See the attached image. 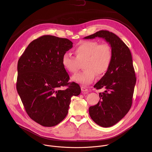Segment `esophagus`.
Segmentation results:
<instances>
[{
  "label": "esophagus",
  "instance_id": "1",
  "mask_svg": "<svg viewBox=\"0 0 152 152\" xmlns=\"http://www.w3.org/2000/svg\"><path fill=\"white\" fill-rule=\"evenodd\" d=\"M81 91H82L83 92H88V89H87L86 87H84V86H81Z\"/></svg>",
  "mask_w": 152,
  "mask_h": 152
}]
</instances>
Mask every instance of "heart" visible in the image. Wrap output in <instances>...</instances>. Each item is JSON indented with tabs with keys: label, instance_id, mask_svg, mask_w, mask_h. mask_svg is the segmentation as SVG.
<instances>
[{
	"label": "heart",
	"instance_id": "b5f03b06",
	"mask_svg": "<svg viewBox=\"0 0 152 152\" xmlns=\"http://www.w3.org/2000/svg\"><path fill=\"white\" fill-rule=\"evenodd\" d=\"M75 57L68 53L63 54L61 63L70 73H75L79 68V62L83 63L82 72L74 75L72 80L87 86L91 84L96 77V73H105L112 60L113 53L108 43L99 44L96 41H86L78 44L74 49Z\"/></svg>",
	"mask_w": 152,
	"mask_h": 152
}]
</instances>
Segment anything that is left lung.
<instances>
[{
	"mask_svg": "<svg viewBox=\"0 0 152 152\" xmlns=\"http://www.w3.org/2000/svg\"><path fill=\"white\" fill-rule=\"evenodd\" d=\"M96 37L104 39L110 44L113 57L108 71L94 87L106 90L99 94L100 100L89 108V113L97 125L108 128L118 123L129 112L136 77L130 50L125 43L107 30H100L84 39Z\"/></svg>",
	"mask_w": 152,
	"mask_h": 152,
	"instance_id": "left-lung-1",
	"label": "left lung"
}]
</instances>
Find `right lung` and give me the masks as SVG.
Returning <instances> with one entry per match:
<instances>
[{"instance_id":"obj_1","label":"right lung","mask_w":152,"mask_h":152,"mask_svg":"<svg viewBox=\"0 0 152 152\" xmlns=\"http://www.w3.org/2000/svg\"><path fill=\"white\" fill-rule=\"evenodd\" d=\"M72 47L67 39L44 35L29 44L18 61V92L29 117L43 126L60 123L71 97L81 93L78 84L68 83L61 63L63 54Z\"/></svg>"}]
</instances>
